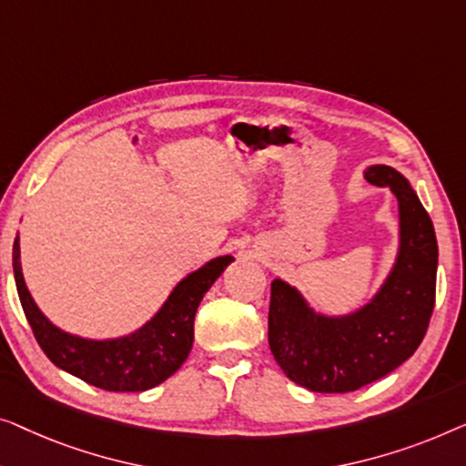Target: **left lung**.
Here are the masks:
<instances>
[{"label":"left lung","instance_id":"8db88e82","mask_svg":"<svg viewBox=\"0 0 466 466\" xmlns=\"http://www.w3.org/2000/svg\"><path fill=\"white\" fill-rule=\"evenodd\" d=\"M365 179L399 202V251L389 277L365 306L327 317L285 280L274 279L268 342L287 378L312 392H350L376 382L414 355L427 333L437 283V238L410 181L386 165Z\"/></svg>","mask_w":466,"mask_h":466}]
</instances>
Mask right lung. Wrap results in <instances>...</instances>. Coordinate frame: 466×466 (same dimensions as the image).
<instances>
[{
  "mask_svg": "<svg viewBox=\"0 0 466 466\" xmlns=\"http://www.w3.org/2000/svg\"><path fill=\"white\" fill-rule=\"evenodd\" d=\"M232 255H221L179 280L158 312L122 338L88 339L52 325L25 285L18 236L12 247L16 291L46 357L71 376L111 392L154 389L179 370L194 344V317L205 293L221 277Z\"/></svg>",
  "mask_w": 466,
  "mask_h": 466,
  "instance_id": "add662e5",
  "label": "right lung"
}]
</instances>
